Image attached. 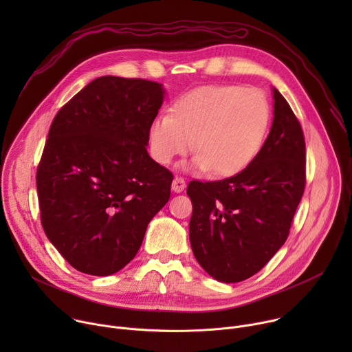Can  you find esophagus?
Instances as JSON below:
<instances>
[{
    "label": "esophagus",
    "instance_id": "34e87169",
    "mask_svg": "<svg viewBox=\"0 0 352 352\" xmlns=\"http://www.w3.org/2000/svg\"><path fill=\"white\" fill-rule=\"evenodd\" d=\"M185 186H186V184H185L184 178H181V177H175L174 178V181H173V190L174 192L179 193V192H182L185 189Z\"/></svg>",
    "mask_w": 352,
    "mask_h": 352
}]
</instances>
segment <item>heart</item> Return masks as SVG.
<instances>
[{
    "mask_svg": "<svg viewBox=\"0 0 352 352\" xmlns=\"http://www.w3.org/2000/svg\"><path fill=\"white\" fill-rule=\"evenodd\" d=\"M270 104L259 89L202 86L178 97L148 129L153 159L171 164L193 143L195 166L217 178L239 174L265 144Z\"/></svg>",
    "mask_w": 352,
    "mask_h": 352,
    "instance_id": "heart-1",
    "label": "heart"
}]
</instances>
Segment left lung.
<instances>
[{
    "label": "left lung",
    "mask_w": 352,
    "mask_h": 352,
    "mask_svg": "<svg viewBox=\"0 0 352 352\" xmlns=\"http://www.w3.org/2000/svg\"><path fill=\"white\" fill-rule=\"evenodd\" d=\"M274 118L258 157L220 181L189 182V239L213 278L238 283L256 274L287 241L307 184L305 138L274 89Z\"/></svg>",
    "instance_id": "obj_1"
}]
</instances>
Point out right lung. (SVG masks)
Listing matches in <instances>:
<instances>
[{
  "label": "right lung",
  "mask_w": 352,
  "mask_h": 352,
  "mask_svg": "<svg viewBox=\"0 0 352 352\" xmlns=\"http://www.w3.org/2000/svg\"><path fill=\"white\" fill-rule=\"evenodd\" d=\"M160 83L102 76L54 117L37 166L43 230L76 270L110 276L138 254L173 173L147 155Z\"/></svg>",
  "instance_id": "right-lung-1"
}]
</instances>
